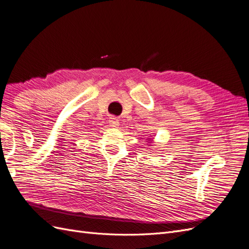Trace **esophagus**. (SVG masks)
<instances>
[{
  "instance_id": "1",
  "label": "esophagus",
  "mask_w": 249,
  "mask_h": 249,
  "mask_svg": "<svg viewBox=\"0 0 249 249\" xmlns=\"http://www.w3.org/2000/svg\"><path fill=\"white\" fill-rule=\"evenodd\" d=\"M109 125L112 126V127H117L118 125H119V121H118V119L117 118H114V117H112V118H109Z\"/></svg>"
}]
</instances>
